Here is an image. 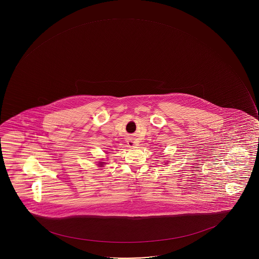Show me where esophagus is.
<instances>
[{
	"label": "esophagus",
	"mask_w": 259,
	"mask_h": 259,
	"mask_svg": "<svg viewBox=\"0 0 259 259\" xmlns=\"http://www.w3.org/2000/svg\"><path fill=\"white\" fill-rule=\"evenodd\" d=\"M127 143H128V146H131V147L137 146V141H135L134 139H132V138H130V139L127 141Z\"/></svg>",
	"instance_id": "34e87169"
}]
</instances>
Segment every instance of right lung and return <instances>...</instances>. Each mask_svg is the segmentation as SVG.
<instances>
[{
    "instance_id": "right-lung-1",
    "label": "right lung",
    "mask_w": 259,
    "mask_h": 259,
    "mask_svg": "<svg viewBox=\"0 0 259 259\" xmlns=\"http://www.w3.org/2000/svg\"><path fill=\"white\" fill-rule=\"evenodd\" d=\"M103 163H104V162H100V165H103Z\"/></svg>"
}]
</instances>
